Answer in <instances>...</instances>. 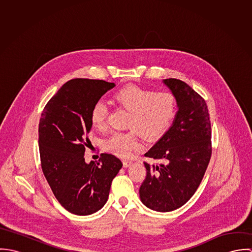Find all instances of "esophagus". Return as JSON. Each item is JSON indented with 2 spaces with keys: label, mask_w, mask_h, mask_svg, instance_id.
<instances>
[{
  "label": "esophagus",
  "mask_w": 252,
  "mask_h": 252,
  "mask_svg": "<svg viewBox=\"0 0 252 252\" xmlns=\"http://www.w3.org/2000/svg\"><path fill=\"white\" fill-rule=\"evenodd\" d=\"M122 163H123V166L126 168V167H129V166H131V164H132V161H130V160H123V161H122Z\"/></svg>",
  "instance_id": "obj_1"
}]
</instances>
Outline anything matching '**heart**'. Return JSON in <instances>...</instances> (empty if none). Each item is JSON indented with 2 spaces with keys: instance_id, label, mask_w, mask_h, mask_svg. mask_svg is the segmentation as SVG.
I'll return each mask as SVG.
<instances>
[{
  "instance_id": "obj_1",
  "label": "heart",
  "mask_w": 252,
  "mask_h": 252,
  "mask_svg": "<svg viewBox=\"0 0 252 252\" xmlns=\"http://www.w3.org/2000/svg\"><path fill=\"white\" fill-rule=\"evenodd\" d=\"M113 101L119 107L129 110L128 132H116L105 142V149L119 157H128L141 146L140 135L147 140L163 136L171 126L176 112L177 101L170 92L145 89L137 85H127L113 95ZM107 106L99 101L90 112V121L94 128L106 127Z\"/></svg>"
}]
</instances>
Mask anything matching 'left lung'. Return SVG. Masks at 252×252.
Wrapping results in <instances>:
<instances>
[{"mask_svg": "<svg viewBox=\"0 0 252 252\" xmlns=\"http://www.w3.org/2000/svg\"><path fill=\"white\" fill-rule=\"evenodd\" d=\"M163 83L175 96L178 111L169 130L144 154L161 163L144 162L140 198L148 209L167 213L183 206L200 185L212 155V132L205 100L180 79Z\"/></svg>", "mask_w": 252, "mask_h": 252, "instance_id": "8db88e82", "label": "left lung"}]
</instances>
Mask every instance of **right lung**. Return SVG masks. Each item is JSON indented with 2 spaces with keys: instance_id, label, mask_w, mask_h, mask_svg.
Masks as SVG:
<instances>
[{
  "instance_id": "right-lung-1",
  "label": "right lung",
  "mask_w": 252,
  "mask_h": 252,
  "mask_svg": "<svg viewBox=\"0 0 252 252\" xmlns=\"http://www.w3.org/2000/svg\"><path fill=\"white\" fill-rule=\"evenodd\" d=\"M115 86L105 80L74 78L49 100L38 124V147L43 175L59 203L71 214L89 216L107 203L111 181L122 168L112 154L99 162L84 159L90 112Z\"/></svg>"
}]
</instances>
